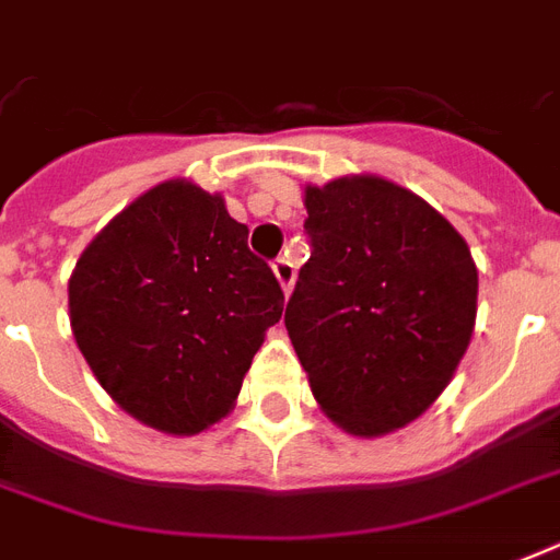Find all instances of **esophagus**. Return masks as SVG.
<instances>
[{"label": "esophagus", "instance_id": "esophagus-1", "mask_svg": "<svg viewBox=\"0 0 560 560\" xmlns=\"http://www.w3.org/2000/svg\"><path fill=\"white\" fill-rule=\"evenodd\" d=\"M272 272H276L281 290L290 293V290H293V281H296V264L290 261V258H276V261H272Z\"/></svg>", "mask_w": 560, "mask_h": 560}]
</instances>
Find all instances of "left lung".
<instances>
[{"label":"left lung","mask_w":560,"mask_h":560,"mask_svg":"<svg viewBox=\"0 0 560 560\" xmlns=\"http://www.w3.org/2000/svg\"><path fill=\"white\" fill-rule=\"evenodd\" d=\"M311 258L284 311L316 404L374 439L451 383L477 319V264L427 200L374 174L305 188Z\"/></svg>","instance_id":"1"}]
</instances>
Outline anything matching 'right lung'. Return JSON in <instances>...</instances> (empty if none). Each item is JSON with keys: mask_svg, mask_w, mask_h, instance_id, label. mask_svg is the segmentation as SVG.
<instances>
[{"mask_svg": "<svg viewBox=\"0 0 560 560\" xmlns=\"http://www.w3.org/2000/svg\"><path fill=\"white\" fill-rule=\"evenodd\" d=\"M220 194L165 179L92 237L69 323L118 407L171 435L229 416L284 293Z\"/></svg>", "mask_w": 560, "mask_h": 560, "instance_id": "right-lung-1", "label": "right lung"}]
</instances>
